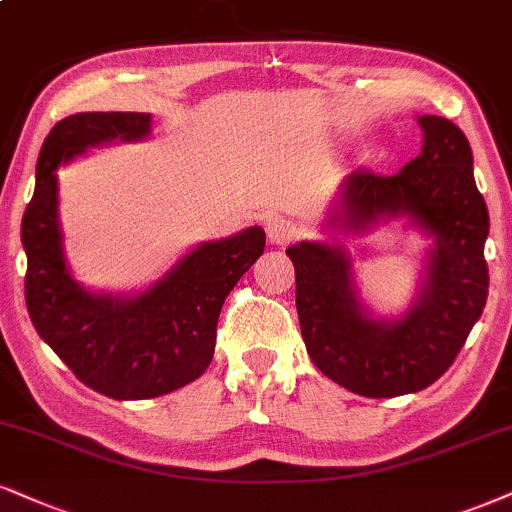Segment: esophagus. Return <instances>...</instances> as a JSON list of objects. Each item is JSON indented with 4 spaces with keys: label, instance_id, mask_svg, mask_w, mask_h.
I'll return each instance as SVG.
<instances>
[{
    "label": "esophagus",
    "instance_id": "34e87169",
    "mask_svg": "<svg viewBox=\"0 0 512 512\" xmlns=\"http://www.w3.org/2000/svg\"><path fill=\"white\" fill-rule=\"evenodd\" d=\"M268 242L273 246H285L294 239V225L287 223L285 218H270L266 223Z\"/></svg>",
    "mask_w": 512,
    "mask_h": 512
}]
</instances>
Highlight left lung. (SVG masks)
Instances as JSON below:
<instances>
[{"mask_svg":"<svg viewBox=\"0 0 512 512\" xmlns=\"http://www.w3.org/2000/svg\"><path fill=\"white\" fill-rule=\"evenodd\" d=\"M418 123L420 156L387 178L351 170L327 213V227L344 235L406 218L408 227L432 239L406 313L382 318L363 304L342 244L296 242L287 249L308 356L339 387L370 399L413 394L437 382L489 294V211L472 175L468 137L439 116H420Z\"/></svg>","mask_w":512,"mask_h":512,"instance_id":"left-lung-1","label":"left lung"}]
</instances>
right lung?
I'll return each instance as SVG.
<instances>
[{
    "mask_svg": "<svg viewBox=\"0 0 512 512\" xmlns=\"http://www.w3.org/2000/svg\"><path fill=\"white\" fill-rule=\"evenodd\" d=\"M151 113H73L52 128L35 168V194L21 223L28 256L25 304L35 330L82 384L116 401L170 394L204 375L216 349L225 296L266 246L261 227L201 242L142 292H92L63 251L56 168L90 149L140 142Z\"/></svg>",
    "mask_w": 512,
    "mask_h": 512,
    "instance_id": "add662e5",
    "label": "right lung"
}]
</instances>
